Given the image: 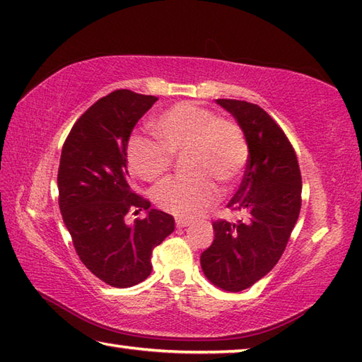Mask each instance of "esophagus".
<instances>
[{
	"instance_id": "1",
	"label": "esophagus",
	"mask_w": 362,
	"mask_h": 362,
	"mask_svg": "<svg viewBox=\"0 0 362 362\" xmlns=\"http://www.w3.org/2000/svg\"><path fill=\"white\" fill-rule=\"evenodd\" d=\"M189 225H190V221L182 219V217H176V227H178V228L189 227Z\"/></svg>"
}]
</instances>
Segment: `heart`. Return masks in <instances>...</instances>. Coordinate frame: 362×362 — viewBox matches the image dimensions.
<instances>
[{
    "label": "heart",
    "instance_id": "heart-1",
    "mask_svg": "<svg viewBox=\"0 0 362 362\" xmlns=\"http://www.w3.org/2000/svg\"><path fill=\"white\" fill-rule=\"evenodd\" d=\"M160 143L134 139L127 149L131 168L139 178L158 181L172 167L173 156L187 151V168L194 175L170 178L156 189L162 209L175 216L192 217L204 213L217 199V186H231L249 160V143L235 119L216 117L195 102H180L154 121Z\"/></svg>",
    "mask_w": 362,
    "mask_h": 362
}]
</instances>
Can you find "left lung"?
<instances>
[{"instance_id": "left-lung-1", "label": "left lung", "mask_w": 362, "mask_h": 362, "mask_svg": "<svg viewBox=\"0 0 362 362\" xmlns=\"http://www.w3.org/2000/svg\"><path fill=\"white\" fill-rule=\"evenodd\" d=\"M216 102L233 115L247 137V167L227 204L245 219L216 221L214 241L200 263L216 287L241 291L268 274L282 257L301 211L303 181L290 140L262 107L236 99Z\"/></svg>"}]
</instances>
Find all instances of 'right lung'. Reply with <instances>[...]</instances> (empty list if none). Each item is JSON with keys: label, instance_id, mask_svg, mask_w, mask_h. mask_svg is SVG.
Masks as SVG:
<instances>
[{"label": "right lung", "instance_id": "add662e5", "mask_svg": "<svg viewBox=\"0 0 362 362\" xmlns=\"http://www.w3.org/2000/svg\"><path fill=\"white\" fill-rule=\"evenodd\" d=\"M129 90L100 98L75 121L61 151L58 203L75 252L100 281L127 288L151 274V254L175 230V219L132 190L127 143L154 102ZM145 220L127 226L131 210Z\"/></svg>", "mask_w": 362, "mask_h": 362}]
</instances>
